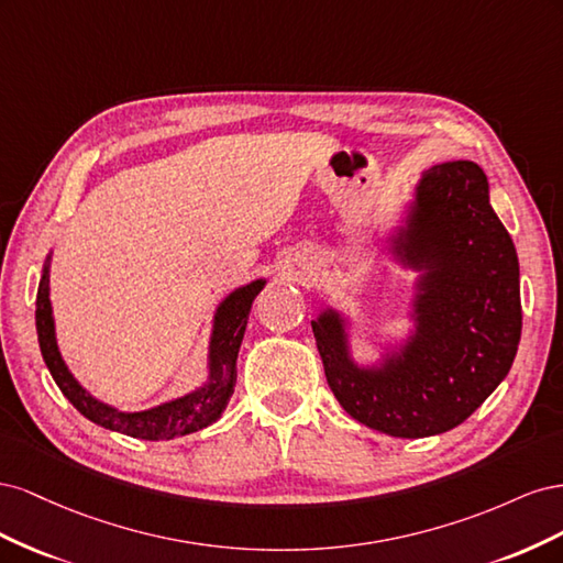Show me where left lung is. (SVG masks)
<instances>
[{"mask_svg": "<svg viewBox=\"0 0 563 563\" xmlns=\"http://www.w3.org/2000/svg\"><path fill=\"white\" fill-rule=\"evenodd\" d=\"M404 265L424 269L416 335L378 368L350 360L335 310L312 321L329 387L371 430L418 439L465 422L512 368L521 338L519 261L472 162L424 172L406 228L395 236Z\"/></svg>", "mask_w": 563, "mask_h": 563, "instance_id": "obj_1", "label": "left lung"}]
</instances>
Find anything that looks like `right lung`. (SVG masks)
I'll use <instances>...</instances> for the list:
<instances>
[{
  "label": "right lung",
  "instance_id": "add662e5",
  "mask_svg": "<svg viewBox=\"0 0 563 563\" xmlns=\"http://www.w3.org/2000/svg\"><path fill=\"white\" fill-rule=\"evenodd\" d=\"M265 286L263 279L251 282L249 286L232 291L216 312L213 335H211V350H209V383L199 387L192 395H185L168 404L147 408L139 413H124L117 408L93 399L87 389H84L73 373L67 371L63 356L56 345L54 333V317H51V300H48V261L44 265L40 288H37V338L40 350L46 362V368L54 376L56 385L67 397L77 411L89 418L100 428L122 432L135 439H174L197 432L201 428H209L211 422L220 418L234 391L236 383V354H240L242 338L246 331V321L251 312V302L261 294Z\"/></svg>",
  "mask_w": 563,
  "mask_h": 563
}]
</instances>
